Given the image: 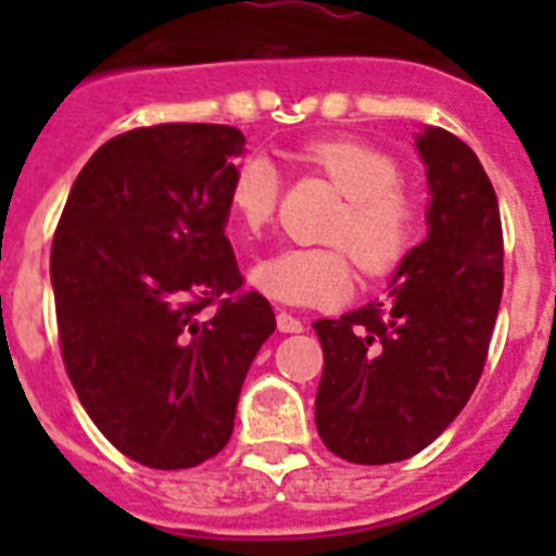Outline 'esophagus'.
<instances>
[{
  "instance_id": "obj_1",
  "label": "esophagus",
  "mask_w": 556,
  "mask_h": 556,
  "mask_svg": "<svg viewBox=\"0 0 556 556\" xmlns=\"http://www.w3.org/2000/svg\"><path fill=\"white\" fill-rule=\"evenodd\" d=\"M277 329L286 331V334H300L305 329V323L300 317H294V314L277 312Z\"/></svg>"
}]
</instances>
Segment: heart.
<instances>
[{"label": "heart", "mask_w": 556, "mask_h": 556, "mask_svg": "<svg viewBox=\"0 0 556 556\" xmlns=\"http://www.w3.org/2000/svg\"><path fill=\"white\" fill-rule=\"evenodd\" d=\"M303 159L346 195V207L329 230L331 242L352 251L369 277L392 274L421 233V201L401 181V164L387 150L355 138L314 141ZM277 199L279 178L270 161L253 155L236 167L227 213L242 233L265 230ZM251 286L277 303L334 305L352 294L355 270L342 248H288L253 265Z\"/></svg>", "instance_id": "b5f03b06"}]
</instances>
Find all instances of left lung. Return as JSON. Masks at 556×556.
Returning <instances> with one entry per match:
<instances>
[{
	"mask_svg": "<svg viewBox=\"0 0 556 556\" xmlns=\"http://www.w3.org/2000/svg\"><path fill=\"white\" fill-rule=\"evenodd\" d=\"M427 239L389 296L317 320L323 378L314 421L323 444L355 465L421 453L447 430L482 378L502 300V218L491 178L456 135L427 126Z\"/></svg>",
	"mask_w": 556,
	"mask_h": 556,
	"instance_id": "obj_1",
	"label": "left lung"
}]
</instances>
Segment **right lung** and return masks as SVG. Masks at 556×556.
I'll return each instance as SVG.
<instances>
[{"label": "right lung", "instance_id": "obj_1", "mask_svg": "<svg viewBox=\"0 0 556 556\" xmlns=\"http://www.w3.org/2000/svg\"><path fill=\"white\" fill-rule=\"evenodd\" d=\"M242 150L225 124L117 135L80 169L51 242L65 371L98 430L155 470L225 447L244 375L277 329L268 300L242 291L225 236Z\"/></svg>", "mask_w": 556, "mask_h": 556}]
</instances>
